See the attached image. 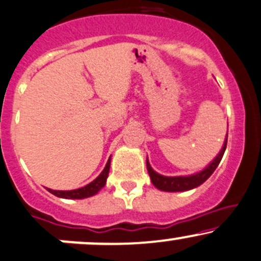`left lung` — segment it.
<instances>
[{
  "label": "left lung",
  "instance_id": "8db88e82",
  "mask_svg": "<svg viewBox=\"0 0 261 261\" xmlns=\"http://www.w3.org/2000/svg\"><path fill=\"white\" fill-rule=\"evenodd\" d=\"M227 141H228V134L225 136L224 144H223L222 150L219 151V153L217 154L216 159L212 161L210 165L205 166L202 171L199 172L190 174V176H174V177H168L163 176V174L157 173L156 171L151 167L148 159L146 160V166H147L148 174H150L151 182L157 190L165 191V192H185L197 188L198 186L202 185L207 181L208 178L212 176V173L216 171V168L218 167L220 160H222L223 154L225 152V148H227Z\"/></svg>",
  "mask_w": 261,
  "mask_h": 261
}]
</instances>
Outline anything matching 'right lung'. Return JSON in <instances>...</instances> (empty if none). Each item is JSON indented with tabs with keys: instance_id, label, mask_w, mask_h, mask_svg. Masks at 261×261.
Here are the masks:
<instances>
[{
	"instance_id": "1",
	"label": "right lung",
	"mask_w": 261,
	"mask_h": 261,
	"mask_svg": "<svg viewBox=\"0 0 261 261\" xmlns=\"http://www.w3.org/2000/svg\"><path fill=\"white\" fill-rule=\"evenodd\" d=\"M110 162L111 157H109L107 165H105L104 170L101 171V173L94 179L93 182H90L89 185L84 186V187L78 188V190H71V191H56L47 188L48 192H50L54 196L59 197V198H65V199H84L88 197L95 196L98 192L107 185V179L109 176V170H110Z\"/></svg>"
}]
</instances>
